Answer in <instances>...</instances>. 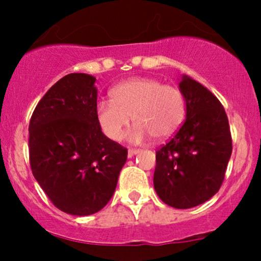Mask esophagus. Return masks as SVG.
<instances>
[{"label": "esophagus", "mask_w": 261, "mask_h": 261, "mask_svg": "<svg viewBox=\"0 0 261 261\" xmlns=\"http://www.w3.org/2000/svg\"><path fill=\"white\" fill-rule=\"evenodd\" d=\"M140 152V149H137V148H128V151H127V155L128 157H134L135 154H137Z\"/></svg>", "instance_id": "esophagus-1"}]
</instances>
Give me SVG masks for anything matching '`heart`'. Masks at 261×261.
Here are the masks:
<instances>
[{
	"label": "heart",
	"mask_w": 261,
	"mask_h": 261,
	"mask_svg": "<svg viewBox=\"0 0 261 261\" xmlns=\"http://www.w3.org/2000/svg\"><path fill=\"white\" fill-rule=\"evenodd\" d=\"M110 95L112 100L97 104L95 116L101 131L113 141L121 140L131 116L136 126L128 140L136 143L149 136L157 141L170 139L187 116L184 93L154 79L126 80L114 87Z\"/></svg>",
	"instance_id": "obj_1"
}]
</instances>
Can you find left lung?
Masks as SVG:
<instances>
[{
	"label": "left lung",
	"instance_id": "obj_1",
	"mask_svg": "<svg viewBox=\"0 0 261 261\" xmlns=\"http://www.w3.org/2000/svg\"><path fill=\"white\" fill-rule=\"evenodd\" d=\"M187 119L155 151L154 190L174 208L201 205L220 190L232 154V137L220 100L195 80L182 76Z\"/></svg>",
	"mask_w": 261,
	"mask_h": 261
}]
</instances>
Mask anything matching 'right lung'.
Segmentation results:
<instances>
[{"label": "right lung", "mask_w": 261, "mask_h": 261, "mask_svg": "<svg viewBox=\"0 0 261 261\" xmlns=\"http://www.w3.org/2000/svg\"><path fill=\"white\" fill-rule=\"evenodd\" d=\"M95 77L70 73L49 89L29 122L33 175L59 210L100 211L112 199L127 149L108 139L95 116Z\"/></svg>", "instance_id": "1"}]
</instances>
